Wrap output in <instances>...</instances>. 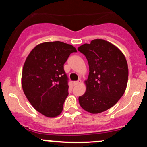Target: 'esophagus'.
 Here are the masks:
<instances>
[{"label":"esophagus","mask_w":147,"mask_h":147,"mask_svg":"<svg viewBox=\"0 0 147 147\" xmlns=\"http://www.w3.org/2000/svg\"><path fill=\"white\" fill-rule=\"evenodd\" d=\"M81 82H82V80H81V79H79L78 81H76V82H73L74 86L78 85V84H79L81 83Z\"/></svg>","instance_id":"obj_1"}]
</instances>
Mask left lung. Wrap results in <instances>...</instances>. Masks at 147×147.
<instances>
[{
  "label": "left lung",
  "mask_w": 147,
  "mask_h": 147,
  "mask_svg": "<svg viewBox=\"0 0 147 147\" xmlns=\"http://www.w3.org/2000/svg\"><path fill=\"white\" fill-rule=\"evenodd\" d=\"M78 50L86 57L89 75L86 90L79 97L84 110L92 114L113 107L125 92L129 69L125 56L117 47L104 39H94Z\"/></svg>",
  "instance_id": "left-lung-1"
}]
</instances>
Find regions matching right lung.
I'll list each match as a JSON object with an SVG mask.
<instances>
[{
  "label": "right lung",
  "instance_id": "1",
  "mask_svg": "<svg viewBox=\"0 0 147 147\" xmlns=\"http://www.w3.org/2000/svg\"><path fill=\"white\" fill-rule=\"evenodd\" d=\"M77 50L61 41L45 42L32 49L23 65L21 84L32 106L48 117L61 113L68 95L63 64Z\"/></svg>",
  "mask_w": 147,
  "mask_h": 147
}]
</instances>
